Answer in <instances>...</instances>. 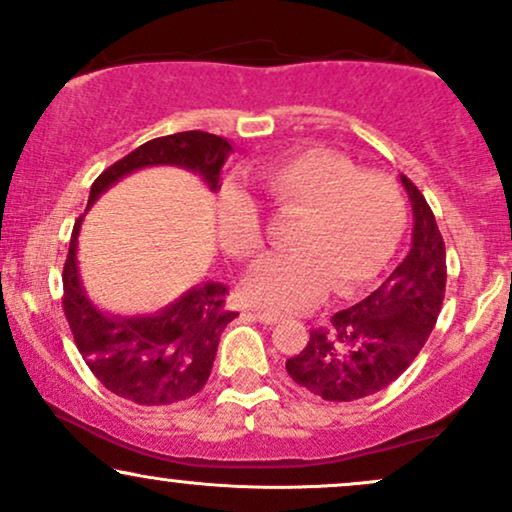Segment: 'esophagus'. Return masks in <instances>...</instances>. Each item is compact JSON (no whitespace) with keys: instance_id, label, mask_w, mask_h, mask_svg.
<instances>
[{"instance_id":"1","label":"esophagus","mask_w":512,"mask_h":512,"mask_svg":"<svg viewBox=\"0 0 512 512\" xmlns=\"http://www.w3.org/2000/svg\"><path fill=\"white\" fill-rule=\"evenodd\" d=\"M255 317L264 322V325H276L281 320V315L274 313V310H255Z\"/></svg>"}]
</instances>
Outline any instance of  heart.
I'll return each mask as SVG.
<instances>
[{
	"mask_svg": "<svg viewBox=\"0 0 512 512\" xmlns=\"http://www.w3.org/2000/svg\"><path fill=\"white\" fill-rule=\"evenodd\" d=\"M257 185L274 211L298 216L291 252L272 257L245 279V296L272 310L315 303L332 284L351 296L366 289L395 255L404 233V199L385 175H366L354 161L330 149H305L269 163ZM223 250L238 262L264 252L260 209L245 192H223L219 204Z\"/></svg>",
	"mask_w": 512,
	"mask_h": 512,
	"instance_id": "obj_1",
	"label": "heart"
}]
</instances>
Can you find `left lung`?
<instances>
[{
    "label": "left lung",
    "mask_w": 512,
    "mask_h": 512,
    "mask_svg": "<svg viewBox=\"0 0 512 512\" xmlns=\"http://www.w3.org/2000/svg\"><path fill=\"white\" fill-rule=\"evenodd\" d=\"M411 250L368 298L332 317L330 330H313L301 354L286 361L298 385L327 402H354L395 383L424 349L445 298V243L436 216L407 175Z\"/></svg>",
    "instance_id": "left-lung-1"
}]
</instances>
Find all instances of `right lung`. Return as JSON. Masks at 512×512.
Masks as SVG:
<instances>
[{
	"label": "right lung",
	"instance_id": "right-lung-1",
	"mask_svg": "<svg viewBox=\"0 0 512 512\" xmlns=\"http://www.w3.org/2000/svg\"><path fill=\"white\" fill-rule=\"evenodd\" d=\"M233 146L216 134L178 132L151 139L113 163L91 185L88 207L125 175L149 166L192 170L219 190L221 168ZM84 216L74 223L64 262L62 308L86 366L110 392L142 407H166L197 395L207 385L221 332L238 313L226 308L223 284L192 286L178 301L151 315H108L81 284L76 243Z\"/></svg>",
	"mask_w": 512,
	"mask_h": 512
}]
</instances>
